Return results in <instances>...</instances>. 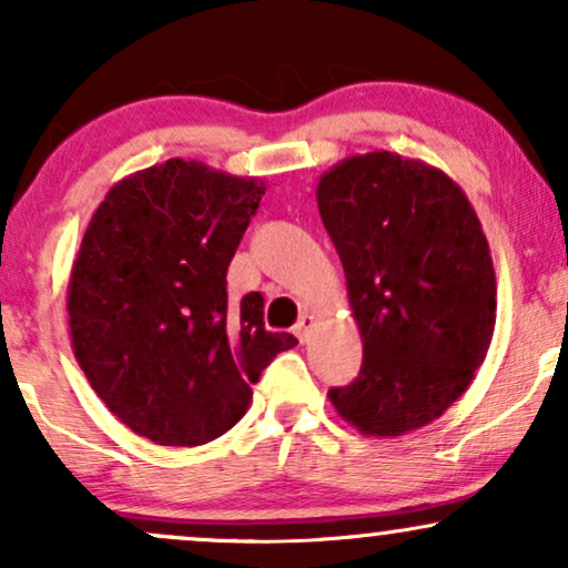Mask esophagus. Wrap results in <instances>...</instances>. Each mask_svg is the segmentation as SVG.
Returning <instances> with one entry per match:
<instances>
[{
	"instance_id": "obj_1",
	"label": "esophagus",
	"mask_w": 568,
	"mask_h": 568,
	"mask_svg": "<svg viewBox=\"0 0 568 568\" xmlns=\"http://www.w3.org/2000/svg\"><path fill=\"white\" fill-rule=\"evenodd\" d=\"M312 327H314V317H312V314H302V320H298L296 327H293V333H296L298 341H306V338H310Z\"/></svg>"
}]
</instances>
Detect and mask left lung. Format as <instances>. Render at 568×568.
Returning a JSON list of instances; mask_svg holds the SVG:
<instances>
[{"instance_id": "1", "label": "left lung", "mask_w": 568, "mask_h": 568, "mask_svg": "<svg viewBox=\"0 0 568 568\" xmlns=\"http://www.w3.org/2000/svg\"><path fill=\"white\" fill-rule=\"evenodd\" d=\"M317 206L362 336L359 375L327 396L362 434L415 432L466 392L495 333L479 216L447 174L388 150L336 163Z\"/></svg>"}]
</instances>
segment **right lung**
Returning a JSON list of instances; mask_svg holds the SVG:
<instances>
[{
  "label": "right lung",
  "instance_id": "1",
  "mask_svg": "<svg viewBox=\"0 0 568 568\" xmlns=\"http://www.w3.org/2000/svg\"><path fill=\"white\" fill-rule=\"evenodd\" d=\"M264 182L172 159L108 190L68 283L73 354L124 426L197 447L243 418L251 384L298 344L264 296L227 298V266Z\"/></svg>",
  "mask_w": 568,
  "mask_h": 568
}]
</instances>
